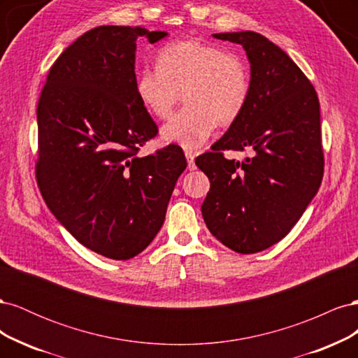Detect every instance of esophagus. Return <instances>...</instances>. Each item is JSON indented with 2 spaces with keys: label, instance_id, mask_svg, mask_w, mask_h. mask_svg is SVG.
Returning a JSON list of instances; mask_svg holds the SVG:
<instances>
[{
  "label": "esophagus",
  "instance_id": "34e87169",
  "mask_svg": "<svg viewBox=\"0 0 358 358\" xmlns=\"http://www.w3.org/2000/svg\"><path fill=\"white\" fill-rule=\"evenodd\" d=\"M185 157H187V161H188V169L189 170L196 169V164H194V154L189 152V150H185Z\"/></svg>",
  "mask_w": 358,
  "mask_h": 358
}]
</instances>
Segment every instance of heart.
Returning <instances> with one entry per match:
<instances>
[{
  "mask_svg": "<svg viewBox=\"0 0 358 358\" xmlns=\"http://www.w3.org/2000/svg\"><path fill=\"white\" fill-rule=\"evenodd\" d=\"M138 100L158 119H167L182 99L187 106L162 128V138L183 149L204 145L216 125H230L245 110L251 74L242 57L201 40H182L162 48L157 69L136 78Z\"/></svg>",
  "mask_w": 358,
  "mask_h": 358,
  "instance_id": "b5f03b06",
  "label": "heart"
}]
</instances>
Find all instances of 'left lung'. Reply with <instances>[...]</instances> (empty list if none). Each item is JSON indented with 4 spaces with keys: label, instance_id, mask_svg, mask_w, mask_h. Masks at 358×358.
<instances>
[{
    "label": "left lung",
    "instance_id": "obj_1",
    "mask_svg": "<svg viewBox=\"0 0 358 358\" xmlns=\"http://www.w3.org/2000/svg\"><path fill=\"white\" fill-rule=\"evenodd\" d=\"M215 38L242 45L251 62V92L242 115L196 158L210 180L201 204L209 231L239 254L278 243L315 197L322 180L320 101L309 79L275 43L254 31ZM254 148L242 163L224 150Z\"/></svg>",
    "mask_w": 358,
    "mask_h": 358
}]
</instances>
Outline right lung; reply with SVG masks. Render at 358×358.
Here are the masks:
<instances>
[{
    "label": "right lung",
    "mask_w": 358,
    "mask_h": 358,
    "mask_svg": "<svg viewBox=\"0 0 358 358\" xmlns=\"http://www.w3.org/2000/svg\"><path fill=\"white\" fill-rule=\"evenodd\" d=\"M164 31L104 25L85 32L49 70L37 106L36 178L55 218L76 241L129 259L154 241L176 180L178 145L138 157L158 127L136 92V41Z\"/></svg>",
    "instance_id": "add662e5"
}]
</instances>
